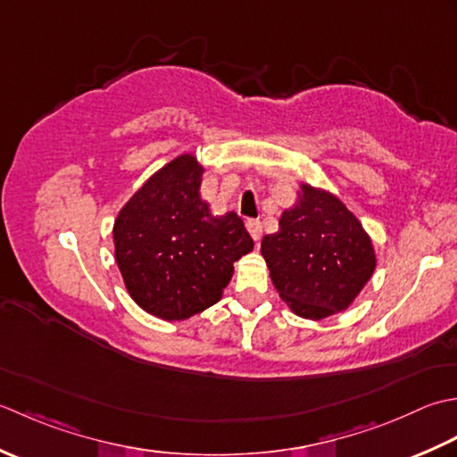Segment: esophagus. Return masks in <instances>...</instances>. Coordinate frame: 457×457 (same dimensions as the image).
<instances>
[{"instance_id": "obj_1", "label": "esophagus", "mask_w": 457, "mask_h": 457, "mask_svg": "<svg viewBox=\"0 0 457 457\" xmlns=\"http://www.w3.org/2000/svg\"><path fill=\"white\" fill-rule=\"evenodd\" d=\"M246 228L250 232V237H253L254 242L258 245L260 238H262V222H260L258 219H248L246 220Z\"/></svg>"}]
</instances>
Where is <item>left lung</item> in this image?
<instances>
[{
  "mask_svg": "<svg viewBox=\"0 0 457 457\" xmlns=\"http://www.w3.org/2000/svg\"><path fill=\"white\" fill-rule=\"evenodd\" d=\"M262 256L282 300L305 320L345 310L375 272V250L359 220L328 191L302 185Z\"/></svg>",
  "mask_w": 457,
  "mask_h": 457,
  "instance_id": "left-lung-1",
  "label": "left lung"
}]
</instances>
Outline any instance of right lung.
Wrapping results in <instances>:
<instances>
[{
  "mask_svg": "<svg viewBox=\"0 0 457 457\" xmlns=\"http://www.w3.org/2000/svg\"><path fill=\"white\" fill-rule=\"evenodd\" d=\"M203 167L181 155L157 171L114 222L116 262L136 303L162 320H187L220 300L232 264L254 248L237 212L212 217Z\"/></svg>",
  "mask_w": 457,
  "mask_h": 457,
  "instance_id": "obj_1",
  "label": "right lung"
}]
</instances>
